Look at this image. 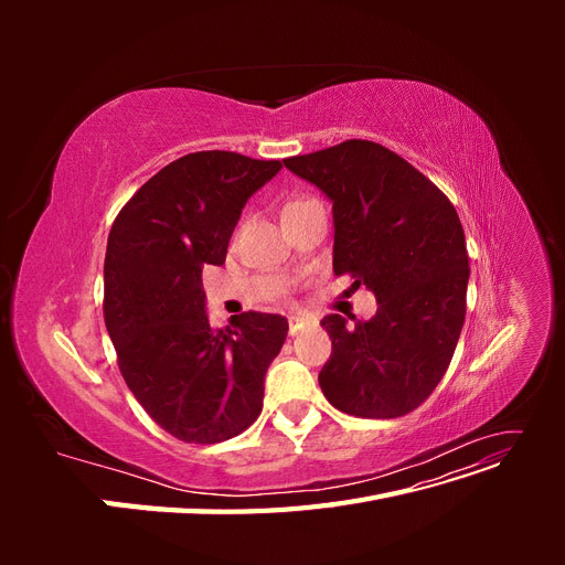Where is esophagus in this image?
Masks as SVG:
<instances>
[{"instance_id": "esophagus-1", "label": "esophagus", "mask_w": 565, "mask_h": 565, "mask_svg": "<svg viewBox=\"0 0 565 565\" xmlns=\"http://www.w3.org/2000/svg\"><path fill=\"white\" fill-rule=\"evenodd\" d=\"M287 320H289V334H297L303 328V324H309L313 318L309 313H295V316H289Z\"/></svg>"}]
</instances>
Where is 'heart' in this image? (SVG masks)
I'll list each match as a JSON object with an SVG mask.
<instances>
[{"instance_id": "obj_1", "label": "heart", "mask_w": 565, "mask_h": 565, "mask_svg": "<svg viewBox=\"0 0 565 565\" xmlns=\"http://www.w3.org/2000/svg\"><path fill=\"white\" fill-rule=\"evenodd\" d=\"M295 202H299V200H289V202L285 204V207H289V204H295Z\"/></svg>"}]
</instances>
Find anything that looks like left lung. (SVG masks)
Returning a JSON list of instances; mask_svg holds the SVG:
<instances>
[{"instance_id":"obj_1","label":"left lung","mask_w":565,"mask_h":565,"mask_svg":"<svg viewBox=\"0 0 565 565\" xmlns=\"http://www.w3.org/2000/svg\"><path fill=\"white\" fill-rule=\"evenodd\" d=\"M332 200L334 276L367 285L377 313L320 324L332 355L318 382L337 409L393 419L417 409L446 374L467 313L469 254L457 210L396 152L363 139L282 160Z\"/></svg>"}]
</instances>
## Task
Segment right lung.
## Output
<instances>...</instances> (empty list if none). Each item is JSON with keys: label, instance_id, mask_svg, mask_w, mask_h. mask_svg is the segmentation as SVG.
<instances>
[{"label": "right lung", "instance_id": "right-lung-1", "mask_svg": "<svg viewBox=\"0 0 565 565\" xmlns=\"http://www.w3.org/2000/svg\"><path fill=\"white\" fill-rule=\"evenodd\" d=\"M280 160L200 150L169 162L119 210L104 266V318L119 372L150 419L183 443L228 440L259 417L287 337L276 313L212 328L202 268L226 262L252 193Z\"/></svg>", "mask_w": 565, "mask_h": 565}]
</instances>
